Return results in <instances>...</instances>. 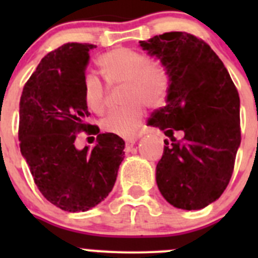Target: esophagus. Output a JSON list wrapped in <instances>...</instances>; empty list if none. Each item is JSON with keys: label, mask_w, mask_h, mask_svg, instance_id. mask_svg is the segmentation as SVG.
<instances>
[{"label": "esophagus", "mask_w": 258, "mask_h": 258, "mask_svg": "<svg viewBox=\"0 0 258 258\" xmlns=\"http://www.w3.org/2000/svg\"><path fill=\"white\" fill-rule=\"evenodd\" d=\"M134 143H136V140H134V138H131V140H127L126 142H125V150H126V151H131V150L133 149Z\"/></svg>", "instance_id": "34e87169"}]
</instances>
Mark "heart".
Returning <instances> with one entry per match:
<instances>
[{
  "label": "heart",
  "mask_w": 258,
  "mask_h": 258,
  "mask_svg": "<svg viewBox=\"0 0 258 258\" xmlns=\"http://www.w3.org/2000/svg\"><path fill=\"white\" fill-rule=\"evenodd\" d=\"M104 77L109 84H122L121 108L109 112L102 120L106 133L129 138L133 137L145 115L143 103L149 107L160 106L170 85L169 70L160 60H150L149 56L129 47H117L98 59ZM83 95L86 107L102 115L106 109V88L99 77L86 74L83 80Z\"/></svg>",
  "instance_id": "b5f03b06"
}]
</instances>
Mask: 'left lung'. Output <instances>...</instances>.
<instances>
[{"label": "left lung", "instance_id": "obj_1", "mask_svg": "<svg viewBox=\"0 0 258 258\" xmlns=\"http://www.w3.org/2000/svg\"><path fill=\"white\" fill-rule=\"evenodd\" d=\"M168 67L166 104L147 124L164 131L156 183L175 208H206L222 195L240 146V99L222 60L207 42L186 32H168L140 41ZM182 130L184 138L172 134Z\"/></svg>", "mask_w": 258, "mask_h": 258}]
</instances>
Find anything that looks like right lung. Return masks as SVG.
I'll return each mask as SVG.
<instances>
[{"instance_id":"add662e5","label":"right lung","mask_w":258,"mask_h":258,"mask_svg":"<svg viewBox=\"0 0 258 258\" xmlns=\"http://www.w3.org/2000/svg\"><path fill=\"white\" fill-rule=\"evenodd\" d=\"M92 44L68 42L50 51L23 88L20 152L40 192L67 212H85L108 197L124 160L125 142L85 122L83 80ZM80 131L97 134L92 150L74 147Z\"/></svg>"}]
</instances>
